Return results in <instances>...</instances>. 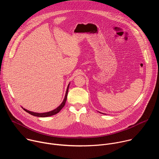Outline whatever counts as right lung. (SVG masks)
<instances>
[{"label": "right lung", "instance_id": "obj_1", "mask_svg": "<svg viewBox=\"0 0 159 159\" xmlns=\"http://www.w3.org/2000/svg\"><path fill=\"white\" fill-rule=\"evenodd\" d=\"M69 85H68V87L67 88V90H66V95H65V98L63 100V102H62V103L59 105V106L56 108V109L53 110L52 111H50V112H45V113H36V112H30L29 111H27L25 109H24L23 107V109L27 112V113L31 114L32 116H37V117H48V116H54L55 114H57V113H59L61 110L64 107V105L66 104V100H67V93H68V90H69Z\"/></svg>", "mask_w": 159, "mask_h": 159}]
</instances>
